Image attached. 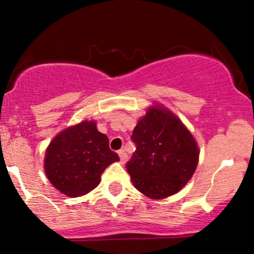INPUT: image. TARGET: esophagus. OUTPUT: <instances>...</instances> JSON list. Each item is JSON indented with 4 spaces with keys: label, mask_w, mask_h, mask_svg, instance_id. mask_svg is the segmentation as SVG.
I'll return each mask as SVG.
<instances>
[{
    "label": "esophagus",
    "mask_w": 254,
    "mask_h": 254,
    "mask_svg": "<svg viewBox=\"0 0 254 254\" xmlns=\"http://www.w3.org/2000/svg\"><path fill=\"white\" fill-rule=\"evenodd\" d=\"M118 155H119V157H121V162H122V164H124V162L127 160V154L125 153L123 149H121V150L118 151Z\"/></svg>",
    "instance_id": "esophagus-1"
}]
</instances>
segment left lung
Here are the masks:
<instances>
[{
	"instance_id": "8db88e82",
	"label": "left lung",
	"mask_w": 254,
	"mask_h": 254,
	"mask_svg": "<svg viewBox=\"0 0 254 254\" xmlns=\"http://www.w3.org/2000/svg\"><path fill=\"white\" fill-rule=\"evenodd\" d=\"M135 153L127 162L133 185L161 199L180 191L197 167L199 151L193 136L168 111L151 107L131 135Z\"/></svg>"
}]
</instances>
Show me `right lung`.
Here are the masks:
<instances>
[{
  "label": "right lung",
  "mask_w": 254,
  "mask_h": 254,
  "mask_svg": "<svg viewBox=\"0 0 254 254\" xmlns=\"http://www.w3.org/2000/svg\"><path fill=\"white\" fill-rule=\"evenodd\" d=\"M119 161L109 137L94 122L68 127L52 139L45 155V173L52 185L69 197L88 193L100 183L107 166Z\"/></svg>",
  "instance_id": "obj_1"
}]
</instances>
